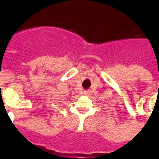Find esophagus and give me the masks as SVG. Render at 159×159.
<instances>
[{
  "mask_svg": "<svg viewBox=\"0 0 159 159\" xmlns=\"http://www.w3.org/2000/svg\"><path fill=\"white\" fill-rule=\"evenodd\" d=\"M84 95H88V92H84Z\"/></svg>",
  "mask_w": 159,
  "mask_h": 159,
  "instance_id": "esophagus-1",
  "label": "esophagus"
}]
</instances>
